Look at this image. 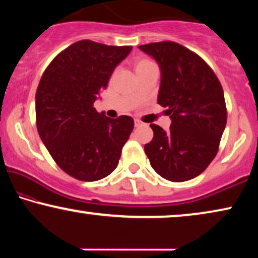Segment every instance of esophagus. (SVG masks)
Returning <instances> with one entry per match:
<instances>
[{
	"label": "esophagus",
	"mask_w": 258,
	"mask_h": 258,
	"mask_svg": "<svg viewBox=\"0 0 258 258\" xmlns=\"http://www.w3.org/2000/svg\"><path fill=\"white\" fill-rule=\"evenodd\" d=\"M144 123L142 121H140V119H135V126L136 128H139V126H143Z\"/></svg>",
	"instance_id": "esophagus-1"
}]
</instances>
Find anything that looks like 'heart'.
Returning a JSON list of instances; mask_svg holds the SVG:
<instances>
[{
  "instance_id": "heart-1",
  "label": "heart",
  "mask_w": 258,
  "mask_h": 258,
  "mask_svg": "<svg viewBox=\"0 0 258 258\" xmlns=\"http://www.w3.org/2000/svg\"><path fill=\"white\" fill-rule=\"evenodd\" d=\"M151 66H155V64L147 58H137L136 61L134 62V68H135L136 74L143 72V70H146L147 68H149V67H151Z\"/></svg>"
}]
</instances>
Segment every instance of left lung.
Listing matches in <instances>:
<instances>
[{
    "instance_id": "1",
    "label": "left lung",
    "mask_w": 258,
    "mask_h": 258,
    "mask_svg": "<svg viewBox=\"0 0 258 258\" xmlns=\"http://www.w3.org/2000/svg\"><path fill=\"white\" fill-rule=\"evenodd\" d=\"M141 50L161 68L157 103L168 108V132L150 124L151 142L144 146L151 167L171 182L195 178L218 151L227 124L224 93L213 69L195 52L171 41L143 44Z\"/></svg>"
}]
</instances>
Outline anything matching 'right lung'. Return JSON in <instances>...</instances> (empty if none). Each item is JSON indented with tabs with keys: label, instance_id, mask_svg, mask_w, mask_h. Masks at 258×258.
<instances>
[{
	"label": "right lung",
	"instance_id": "obj_1",
	"mask_svg": "<svg viewBox=\"0 0 258 258\" xmlns=\"http://www.w3.org/2000/svg\"><path fill=\"white\" fill-rule=\"evenodd\" d=\"M132 49L75 42L41 77L35 96L38 135L58 167L74 178L98 181L117 167L134 119L109 118L96 111L94 102Z\"/></svg>",
	"mask_w": 258,
	"mask_h": 258
}]
</instances>
